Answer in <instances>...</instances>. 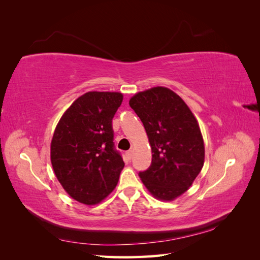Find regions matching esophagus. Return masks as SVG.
<instances>
[{"mask_svg": "<svg viewBox=\"0 0 260 260\" xmlns=\"http://www.w3.org/2000/svg\"><path fill=\"white\" fill-rule=\"evenodd\" d=\"M125 156H127L128 159H131V157H132V149H130V151H128L127 153H125Z\"/></svg>", "mask_w": 260, "mask_h": 260, "instance_id": "34e87169", "label": "esophagus"}]
</instances>
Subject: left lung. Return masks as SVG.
<instances>
[{"mask_svg": "<svg viewBox=\"0 0 260 260\" xmlns=\"http://www.w3.org/2000/svg\"><path fill=\"white\" fill-rule=\"evenodd\" d=\"M129 104L152 147V164L139 174L141 181L155 199L174 201L190 188L205 161L199 122L185 102L165 86L138 92Z\"/></svg>", "mask_w": 260, "mask_h": 260, "instance_id": "8db88e82", "label": "left lung"}]
</instances>
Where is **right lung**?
I'll use <instances>...</instances> for the list:
<instances>
[{
    "mask_svg": "<svg viewBox=\"0 0 260 260\" xmlns=\"http://www.w3.org/2000/svg\"><path fill=\"white\" fill-rule=\"evenodd\" d=\"M120 92H86L62 114L51 141V162L66 193L96 205L116 187L124 167L114 149L112 120L122 103Z\"/></svg>",
    "mask_w": 260,
    "mask_h": 260,
    "instance_id": "right-lung-1",
    "label": "right lung"
}]
</instances>
